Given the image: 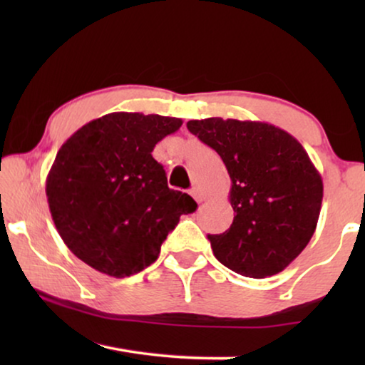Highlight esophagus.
Wrapping results in <instances>:
<instances>
[{"label": "esophagus", "mask_w": 365, "mask_h": 365, "mask_svg": "<svg viewBox=\"0 0 365 365\" xmlns=\"http://www.w3.org/2000/svg\"><path fill=\"white\" fill-rule=\"evenodd\" d=\"M191 196H192L194 199H196V202H202V201H204L202 194H201V192H199V189H196V187H194V189H191Z\"/></svg>", "instance_id": "obj_1"}]
</instances>
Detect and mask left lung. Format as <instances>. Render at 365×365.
<instances>
[{"instance_id":"8db88e82","label":"left lung","mask_w":365,"mask_h":365,"mask_svg":"<svg viewBox=\"0 0 365 365\" xmlns=\"http://www.w3.org/2000/svg\"><path fill=\"white\" fill-rule=\"evenodd\" d=\"M187 129L212 148L231 178V227L209 234L216 259L241 276L281 272L317 227L322 178L296 138L281 128L239 119H192Z\"/></svg>"}]
</instances>
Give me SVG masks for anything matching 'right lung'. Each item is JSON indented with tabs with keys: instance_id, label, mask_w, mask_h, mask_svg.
<instances>
[{
	"instance_id": "add662e5",
	"label": "right lung",
	"mask_w": 365,
	"mask_h": 365,
	"mask_svg": "<svg viewBox=\"0 0 365 365\" xmlns=\"http://www.w3.org/2000/svg\"><path fill=\"white\" fill-rule=\"evenodd\" d=\"M179 118L109 113L79 128L46 178L49 211L78 259L111 277H129L156 261L182 214L197 204L168 187L153 149L176 133Z\"/></svg>"
}]
</instances>
